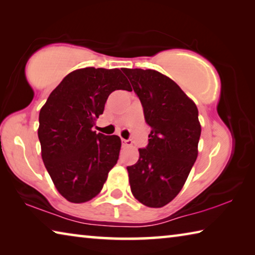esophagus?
<instances>
[{"label":"esophagus","mask_w":255,"mask_h":255,"mask_svg":"<svg viewBox=\"0 0 255 255\" xmlns=\"http://www.w3.org/2000/svg\"><path fill=\"white\" fill-rule=\"evenodd\" d=\"M123 146L124 147H128V146H131L132 140L131 139H123Z\"/></svg>","instance_id":"esophagus-1"}]
</instances>
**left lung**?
Here are the masks:
<instances>
[{"instance_id": "obj_1", "label": "left lung", "mask_w": 255, "mask_h": 255, "mask_svg": "<svg viewBox=\"0 0 255 255\" xmlns=\"http://www.w3.org/2000/svg\"><path fill=\"white\" fill-rule=\"evenodd\" d=\"M143 106L152 130L139 159L127 166L133 197L159 208L178 196L198 156V109L170 77L154 70L123 68Z\"/></svg>"}]
</instances>
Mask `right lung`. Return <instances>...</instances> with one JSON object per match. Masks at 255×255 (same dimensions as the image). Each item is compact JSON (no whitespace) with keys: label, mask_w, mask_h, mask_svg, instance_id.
Masks as SVG:
<instances>
[{"label":"right lung","mask_w":255,"mask_h":255,"mask_svg":"<svg viewBox=\"0 0 255 255\" xmlns=\"http://www.w3.org/2000/svg\"><path fill=\"white\" fill-rule=\"evenodd\" d=\"M116 90L131 91L118 68H81L64 77L40 110L42 161L58 192L74 204L99 195L118 161L120 138L92 130Z\"/></svg>","instance_id":"right-lung-1"}]
</instances>
